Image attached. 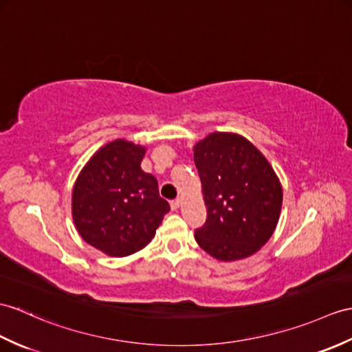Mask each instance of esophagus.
Instances as JSON below:
<instances>
[{
    "label": "esophagus",
    "mask_w": 352,
    "mask_h": 352,
    "mask_svg": "<svg viewBox=\"0 0 352 352\" xmlns=\"http://www.w3.org/2000/svg\"><path fill=\"white\" fill-rule=\"evenodd\" d=\"M179 206H182V201H179V199H174V201H170V210L177 211V210L179 208Z\"/></svg>",
    "instance_id": "1"
}]
</instances>
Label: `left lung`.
I'll list each match as a JSON object with an SVG mask.
<instances>
[{"instance_id":"left-lung-1","label":"left lung","mask_w":352,"mask_h":352,"mask_svg":"<svg viewBox=\"0 0 352 352\" xmlns=\"http://www.w3.org/2000/svg\"><path fill=\"white\" fill-rule=\"evenodd\" d=\"M207 220L195 240L219 261L258 252L273 235L282 208V186L255 145L236 133L214 132L193 146Z\"/></svg>"}]
</instances>
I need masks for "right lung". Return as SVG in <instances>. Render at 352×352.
<instances>
[{
  "label": "right lung",
  "instance_id": "right-lung-1",
  "mask_svg": "<svg viewBox=\"0 0 352 352\" xmlns=\"http://www.w3.org/2000/svg\"><path fill=\"white\" fill-rule=\"evenodd\" d=\"M145 146L116 139L88 160L72 193L79 235L109 256H129L156 234L169 204L157 179L141 169Z\"/></svg>",
  "mask_w": 352,
  "mask_h": 352
}]
</instances>
